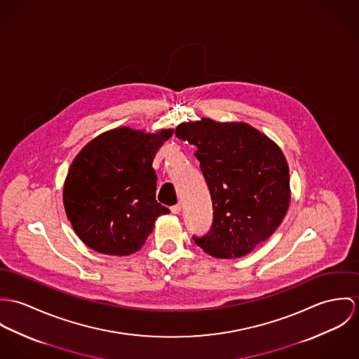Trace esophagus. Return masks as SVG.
Masks as SVG:
<instances>
[{
  "instance_id": "obj_1",
  "label": "esophagus",
  "mask_w": 359,
  "mask_h": 359,
  "mask_svg": "<svg viewBox=\"0 0 359 359\" xmlns=\"http://www.w3.org/2000/svg\"><path fill=\"white\" fill-rule=\"evenodd\" d=\"M180 210H182V203H176V205H173V206L170 208V212L175 213V215H179Z\"/></svg>"
}]
</instances>
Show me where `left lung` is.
<instances>
[{
	"instance_id": "obj_1",
	"label": "left lung",
	"mask_w": 359,
	"mask_h": 359,
	"mask_svg": "<svg viewBox=\"0 0 359 359\" xmlns=\"http://www.w3.org/2000/svg\"><path fill=\"white\" fill-rule=\"evenodd\" d=\"M176 136L197 147L213 205L210 231L193 237L199 248L233 259L270 238L290 203L289 166L278 146L249 123L210 118L177 125Z\"/></svg>"
}]
</instances>
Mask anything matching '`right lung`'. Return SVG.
<instances>
[{
  "mask_svg": "<svg viewBox=\"0 0 359 359\" xmlns=\"http://www.w3.org/2000/svg\"><path fill=\"white\" fill-rule=\"evenodd\" d=\"M173 129L154 133L121 126L92 139L73 161L63 187L67 219L90 249L128 256L169 213L156 199L153 160Z\"/></svg>",
  "mask_w": 359,
  "mask_h": 359,
  "instance_id": "obj_1",
  "label": "right lung"
}]
</instances>
